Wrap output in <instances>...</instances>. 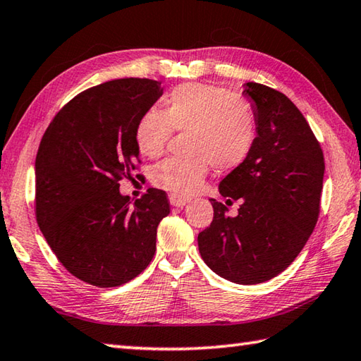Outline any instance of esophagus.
Instances as JSON below:
<instances>
[{
  "label": "esophagus",
  "mask_w": 361,
  "mask_h": 361,
  "mask_svg": "<svg viewBox=\"0 0 361 361\" xmlns=\"http://www.w3.org/2000/svg\"><path fill=\"white\" fill-rule=\"evenodd\" d=\"M168 200H170V204L173 205V207H182V205H185L190 200L188 197H183V196H179V195H170L168 196Z\"/></svg>",
  "instance_id": "esophagus-1"
}]
</instances>
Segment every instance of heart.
<instances>
[{
  "instance_id": "b5f03b06",
  "label": "heart",
  "mask_w": 361,
  "mask_h": 361,
  "mask_svg": "<svg viewBox=\"0 0 361 361\" xmlns=\"http://www.w3.org/2000/svg\"><path fill=\"white\" fill-rule=\"evenodd\" d=\"M183 132L187 156L170 157L152 170L154 185L190 196L201 188L210 166L238 168L254 149L259 121L252 102L227 88L190 82L168 94L165 110L148 109L135 126L138 151L149 159L164 154L173 132Z\"/></svg>"
}]
</instances>
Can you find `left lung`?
I'll return each mask as SVG.
<instances>
[{"label":"left lung","instance_id":"obj_1","mask_svg":"<svg viewBox=\"0 0 361 361\" xmlns=\"http://www.w3.org/2000/svg\"><path fill=\"white\" fill-rule=\"evenodd\" d=\"M259 132L251 156L219 183L237 216L210 200L213 221L197 235L207 267L227 281L254 285L285 271L302 251L319 216L324 154L304 115L283 93L246 82Z\"/></svg>","mask_w":361,"mask_h":361}]
</instances>
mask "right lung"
Returning a JSON list of instances; mask_svg holds the SVG:
<instances>
[{
  "label": "right lung",
  "instance_id": "right-lung-1",
  "mask_svg": "<svg viewBox=\"0 0 361 361\" xmlns=\"http://www.w3.org/2000/svg\"><path fill=\"white\" fill-rule=\"evenodd\" d=\"M160 84L126 78L87 88L59 110L37 152V224L65 269L99 288L146 269L170 213L161 190L134 204L120 193V180L142 164L135 126L164 93Z\"/></svg>",
  "mask_w": 361,
  "mask_h": 361
}]
</instances>
